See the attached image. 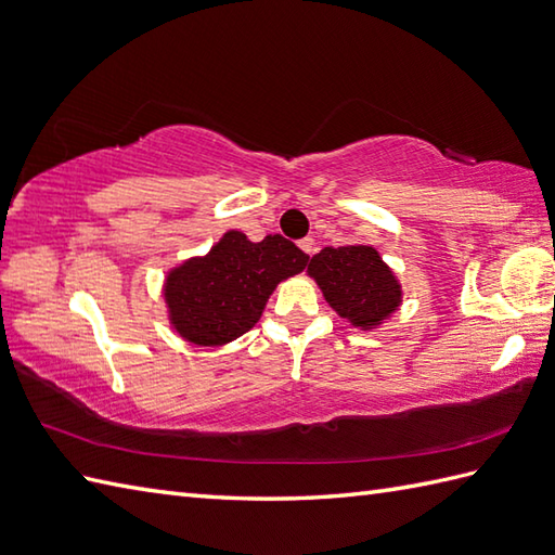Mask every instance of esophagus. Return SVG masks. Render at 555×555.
<instances>
[{
    "instance_id": "34e87169",
    "label": "esophagus",
    "mask_w": 555,
    "mask_h": 555,
    "mask_svg": "<svg viewBox=\"0 0 555 555\" xmlns=\"http://www.w3.org/2000/svg\"><path fill=\"white\" fill-rule=\"evenodd\" d=\"M300 248H302V253H307L309 257H312L314 255V241L312 238H302L300 241Z\"/></svg>"
}]
</instances>
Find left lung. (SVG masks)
Returning <instances> with one entry per match:
<instances>
[{
	"instance_id": "8db88e82",
	"label": "left lung",
	"mask_w": 555,
	"mask_h": 555,
	"mask_svg": "<svg viewBox=\"0 0 555 555\" xmlns=\"http://www.w3.org/2000/svg\"><path fill=\"white\" fill-rule=\"evenodd\" d=\"M307 272L326 302L362 331L383 324L402 302L392 269L371 246H328L309 260Z\"/></svg>"
}]
</instances>
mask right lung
<instances>
[{"label":"right lung","instance_id":"right-lung-1","mask_svg":"<svg viewBox=\"0 0 555 555\" xmlns=\"http://www.w3.org/2000/svg\"><path fill=\"white\" fill-rule=\"evenodd\" d=\"M305 255L283 236L248 241L227 231L208 255L191 257L165 279L170 324L184 340L217 347L236 340L260 321L276 283L307 267Z\"/></svg>","mask_w":555,"mask_h":555}]
</instances>
